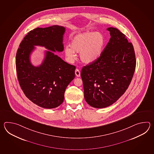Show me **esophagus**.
<instances>
[{"label":"esophagus","instance_id":"34e87169","mask_svg":"<svg viewBox=\"0 0 154 154\" xmlns=\"http://www.w3.org/2000/svg\"><path fill=\"white\" fill-rule=\"evenodd\" d=\"M75 73L76 76L77 77H80V70L78 69H76Z\"/></svg>","mask_w":154,"mask_h":154}]
</instances>
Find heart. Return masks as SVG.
I'll use <instances>...</instances> for the list:
<instances>
[{"instance_id": "b5f03b06", "label": "heart", "mask_w": 154, "mask_h": 154, "mask_svg": "<svg viewBox=\"0 0 154 154\" xmlns=\"http://www.w3.org/2000/svg\"><path fill=\"white\" fill-rule=\"evenodd\" d=\"M105 36L98 32L87 31L74 36L70 46L64 49L66 58L69 61L75 58V53H80V58L85 64L95 62L101 56L105 48Z\"/></svg>"}]
</instances>
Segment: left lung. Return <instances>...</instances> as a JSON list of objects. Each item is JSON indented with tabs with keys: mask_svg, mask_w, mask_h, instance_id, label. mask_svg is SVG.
Listing matches in <instances>:
<instances>
[{
	"mask_svg": "<svg viewBox=\"0 0 154 154\" xmlns=\"http://www.w3.org/2000/svg\"><path fill=\"white\" fill-rule=\"evenodd\" d=\"M111 38L101 56L81 72L85 101L93 107H107L123 95L134 75L136 58L132 43L119 29L108 27Z\"/></svg>",
	"mask_w": 154,
	"mask_h": 154,
	"instance_id": "left-lung-1",
	"label": "left lung"
}]
</instances>
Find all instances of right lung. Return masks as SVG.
Masks as SVG:
<instances>
[{"instance_id": "1", "label": "right lung", "mask_w": 154, "mask_h": 154, "mask_svg": "<svg viewBox=\"0 0 154 154\" xmlns=\"http://www.w3.org/2000/svg\"><path fill=\"white\" fill-rule=\"evenodd\" d=\"M63 26L37 27L30 31L20 43L16 55V69L20 87L30 101L45 108H56L63 103L64 92L75 78V66L64 62L53 52H62ZM35 45L49 51L39 66H33L30 55Z\"/></svg>"}]
</instances>
